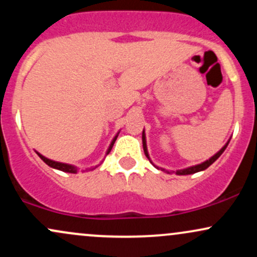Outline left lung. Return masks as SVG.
<instances>
[{
  "mask_svg": "<svg viewBox=\"0 0 257 257\" xmlns=\"http://www.w3.org/2000/svg\"><path fill=\"white\" fill-rule=\"evenodd\" d=\"M228 143H229V140L227 141V143L225 144V146H223L222 149H221L219 152H217V153H215V155L213 156V157H210V158H209V159H206V161H205V162H203V163H200V164H197V166H192V167L185 168V169H180V170H176V172H173V173H175L176 175H190V174H194V173L202 172V170H205L206 168H209V167H210L211 164H213L214 162L216 161V159L219 158L221 155H222L223 151H225V150H226L227 145H228ZM143 146H144V152H145L146 157L149 158V161L151 162V163H152L151 158H150L149 151H147V145H146V135H145V131L143 132ZM152 166H153V167H156L155 164H153V163H152ZM156 168H157V169H162V170H163V172H166V169H163V168H158V167H156ZM167 173H169V172H167Z\"/></svg>",
  "mask_w": 257,
  "mask_h": 257,
  "instance_id": "left-lung-1",
  "label": "left lung"
}]
</instances>
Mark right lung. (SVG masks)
<instances>
[{
  "label": "right lung",
  "mask_w": 257,
  "mask_h": 257,
  "mask_svg": "<svg viewBox=\"0 0 257 257\" xmlns=\"http://www.w3.org/2000/svg\"><path fill=\"white\" fill-rule=\"evenodd\" d=\"M118 134L119 133H117V135L116 137L113 138V140L111 141V144H110V146H108V149H107V151H106V155H108V153L111 152V150H112V146H113V144H114V141H116V139H117V137H118ZM38 156H40V158L42 159V161L44 162V163L47 164V166H49L51 168H54V169H58V170H61V172H65V173H72V174H77V172H78V168L77 167H75V166H72V164H67V163H61V162H55V161H52V159H49V158H47V157H44L43 155H41L40 152H36ZM96 168V167H95ZM95 168H91V170L93 169H95ZM88 170V169H87Z\"/></svg>",
  "instance_id": "obj_1"
}]
</instances>
